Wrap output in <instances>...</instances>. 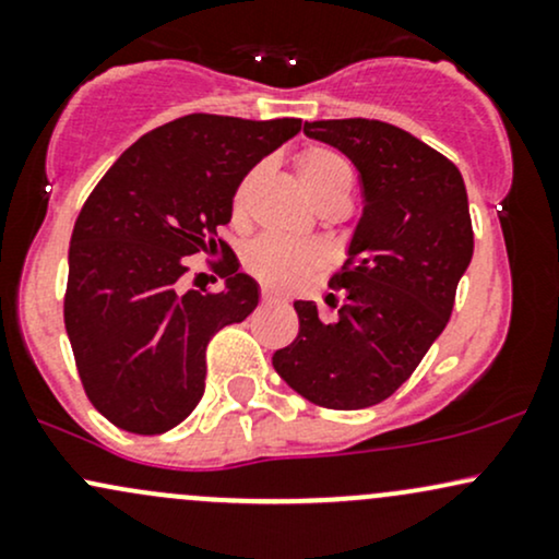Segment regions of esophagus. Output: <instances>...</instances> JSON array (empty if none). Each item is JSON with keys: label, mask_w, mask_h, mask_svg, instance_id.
<instances>
[{"label": "esophagus", "mask_w": 559, "mask_h": 559, "mask_svg": "<svg viewBox=\"0 0 559 559\" xmlns=\"http://www.w3.org/2000/svg\"><path fill=\"white\" fill-rule=\"evenodd\" d=\"M260 301H262V305H275V301H281V297H278V294H273L271 288H262Z\"/></svg>", "instance_id": "obj_1"}]
</instances>
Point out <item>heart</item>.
Segmentation results:
<instances>
[{"instance_id": "obj_1", "label": "heart", "mask_w": 559, "mask_h": 559, "mask_svg": "<svg viewBox=\"0 0 559 559\" xmlns=\"http://www.w3.org/2000/svg\"><path fill=\"white\" fill-rule=\"evenodd\" d=\"M297 176L312 202L329 194H346L352 189V170L344 157L325 146H307L297 155ZM252 176H247L236 191V207L247 197ZM318 262V252L307 243L281 239V236H260L243 249V267L267 286H294Z\"/></svg>"}]
</instances>
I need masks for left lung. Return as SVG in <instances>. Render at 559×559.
<instances>
[{
  "instance_id": "left-lung-1",
  "label": "left lung",
  "mask_w": 559,
  "mask_h": 559,
  "mask_svg": "<svg viewBox=\"0 0 559 559\" xmlns=\"http://www.w3.org/2000/svg\"><path fill=\"white\" fill-rule=\"evenodd\" d=\"M305 133L355 163L365 207L349 258L329 281L336 316L294 301L299 333L275 352L273 368L318 407H373L447 329L473 258L467 191L452 159L383 120H316ZM336 293L342 306L332 305Z\"/></svg>"
}]
</instances>
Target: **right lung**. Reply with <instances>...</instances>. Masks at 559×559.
<instances>
[{
  "label": "right lung",
  "instance_id": "add662e5",
  "mask_svg": "<svg viewBox=\"0 0 559 559\" xmlns=\"http://www.w3.org/2000/svg\"><path fill=\"white\" fill-rule=\"evenodd\" d=\"M299 118L194 112L144 133L94 186L70 236L66 329L88 402L123 431L155 436L204 394L210 338L258 307L221 239L234 194ZM227 278L221 293L182 286L191 253Z\"/></svg>",
  "mask_w": 559,
  "mask_h": 559
}]
</instances>
